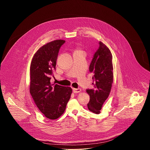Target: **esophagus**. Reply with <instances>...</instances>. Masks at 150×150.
<instances>
[{
	"label": "esophagus",
	"instance_id": "34e87169",
	"mask_svg": "<svg viewBox=\"0 0 150 150\" xmlns=\"http://www.w3.org/2000/svg\"><path fill=\"white\" fill-rule=\"evenodd\" d=\"M81 89L80 88H73V92L74 93H79L80 92Z\"/></svg>",
	"mask_w": 150,
	"mask_h": 150
}]
</instances>
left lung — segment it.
Here are the masks:
<instances>
[{"instance_id": "obj_1", "label": "left lung", "mask_w": 150, "mask_h": 150, "mask_svg": "<svg viewBox=\"0 0 150 150\" xmlns=\"http://www.w3.org/2000/svg\"><path fill=\"white\" fill-rule=\"evenodd\" d=\"M99 44V48L95 52L89 68V71L93 73L92 84L93 88L86 91L90 97L88 108L95 114L100 112L113 83L112 54L105 44L101 42Z\"/></svg>"}]
</instances>
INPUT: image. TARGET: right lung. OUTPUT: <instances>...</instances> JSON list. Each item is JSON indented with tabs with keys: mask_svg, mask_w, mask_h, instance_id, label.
<instances>
[{
	"mask_svg": "<svg viewBox=\"0 0 150 150\" xmlns=\"http://www.w3.org/2000/svg\"><path fill=\"white\" fill-rule=\"evenodd\" d=\"M65 43L56 40L47 43L35 54L30 67V93L38 108L50 120H55L64 112L72 89L51 84L61 47Z\"/></svg>",
	"mask_w": 150,
	"mask_h": 150,
	"instance_id": "right-lung-1",
	"label": "right lung"
}]
</instances>
